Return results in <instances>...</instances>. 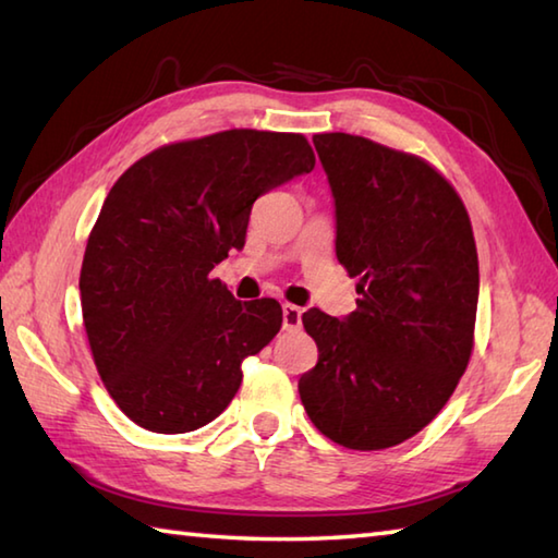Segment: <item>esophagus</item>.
<instances>
[{
  "instance_id": "obj_1",
  "label": "esophagus",
  "mask_w": 558,
  "mask_h": 558,
  "mask_svg": "<svg viewBox=\"0 0 558 558\" xmlns=\"http://www.w3.org/2000/svg\"><path fill=\"white\" fill-rule=\"evenodd\" d=\"M302 327V310L295 305H282V329L298 331Z\"/></svg>"
}]
</instances>
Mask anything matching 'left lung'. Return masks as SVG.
Here are the masks:
<instances>
[{"instance_id":"8db88e82","label":"left lung","mask_w":558,"mask_h":558,"mask_svg":"<svg viewBox=\"0 0 558 558\" xmlns=\"http://www.w3.org/2000/svg\"><path fill=\"white\" fill-rule=\"evenodd\" d=\"M327 173L337 258L359 276L356 312L312 307L317 366L300 398L347 449L402 444L437 417L473 349L478 253L456 190L422 158L351 134L312 138Z\"/></svg>"}]
</instances>
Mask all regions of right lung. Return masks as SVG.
<instances>
[{"instance_id": "add662e5", "label": "right lung", "mask_w": 558, "mask_h": 558, "mask_svg": "<svg viewBox=\"0 0 558 558\" xmlns=\"http://www.w3.org/2000/svg\"><path fill=\"white\" fill-rule=\"evenodd\" d=\"M312 168L305 136L231 129L158 148L109 190L80 302L99 376L138 427L185 434L234 400L241 361L268 347L282 310L239 302L209 272L244 248L253 202Z\"/></svg>"}]
</instances>
